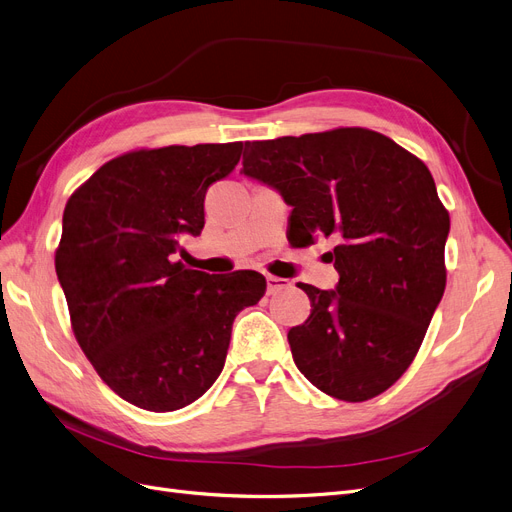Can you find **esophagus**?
Listing matches in <instances>:
<instances>
[{"instance_id": "34e87169", "label": "esophagus", "mask_w": 512, "mask_h": 512, "mask_svg": "<svg viewBox=\"0 0 512 512\" xmlns=\"http://www.w3.org/2000/svg\"><path fill=\"white\" fill-rule=\"evenodd\" d=\"M289 287V280H282L276 276H268V293H276L280 289H287Z\"/></svg>"}]
</instances>
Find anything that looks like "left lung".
Masks as SVG:
<instances>
[{"label":"left lung","mask_w":512,"mask_h":512,"mask_svg":"<svg viewBox=\"0 0 512 512\" xmlns=\"http://www.w3.org/2000/svg\"><path fill=\"white\" fill-rule=\"evenodd\" d=\"M242 173L293 206L289 242L331 238L339 282L310 297L289 331L297 369L325 394L363 403L418 354L445 291L449 213L426 164L369 128H335L244 145Z\"/></svg>","instance_id":"left-lung-1"}]
</instances>
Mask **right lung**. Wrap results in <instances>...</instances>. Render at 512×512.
<instances>
[{
    "mask_svg": "<svg viewBox=\"0 0 512 512\" xmlns=\"http://www.w3.org/2000/svg\"><path fill=\"white\" fill-rule=\"evenodd\" d=\"M242 141L135 149L67 200L54 255L71 329L101 380L130 405L177 411L215 384L240 310L266 293L257 272L175 261L200 236L206 189L236 168Z\"/></svg>",
    "mask_w": 512,
    "mask_h": 512,
    "instance_id": "right-lung-1",
    "label": "right lung"
}]
</instances>
